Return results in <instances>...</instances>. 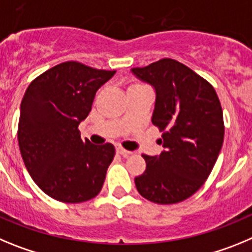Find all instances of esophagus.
<instances>
[{
  "label": "esophagus",
  "instance_id": "obj_1",
  "mask_svg": "<svg viewBox=\"0 0 252 252\" xmlns=\"http://www.w3.org/2000/svg\"><path fill=\"white\" fill-rule=\"evenodd\" d=\"M117 153L121 154V156H123V157H129V156L131 154V152H129V151H126V149L122 148L121 146H118L117 147Z\"/></svg>",
  "mask_w": 252,
  "mask_h": 252
}]
</instances>
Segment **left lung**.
<instances>
[{"mask_svg": "<svg viewBox=\"0 0 252 252\" xmlns=\"http://www.w3.org/2000/svg\"><path fill=\"white\" fill-rule=\"evenodd\" d=\"M131 72L156 90L152 123L163 131L159 156L143 154L147 167L135 177L140 196L159 205L196 193L214 168L225 126L214 87L180 61L162 59Z\"/></svg>", "mask_w": 252, "mask_h": 252, "instance_id": "1", "label": "left lung"}]
</instances>
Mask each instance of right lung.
I'll return each instance as SVG.
<instances>
[{
	"mask_svg": "<svg viewBox=\"0 0 252 252\" xmlns=\"http://www.w3.org/2000/svg\"><path fill=\"white\" fill-rule=\"evenodd\" d=\"M114 74L66 61L37 76L22 98V159L36 185L60 202H85L103 187L114 146L83 142L78 126L89 115L95 93Z\"/></svg>",
	"mask_w": 252,
	"mask_h": 252,
	"instance_id": "obj_1",
	"label": "right lung"
}]
</instances>
